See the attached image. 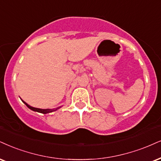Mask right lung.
<instances>
[{
    "label": "right lung",
    "mask_w": 161,
    "mask_h": 161,
    "mask_svg": "<svg viewBox=\"0 0 161 161\" xmlns=\"http://www.w3.org/2000/svg\"><path fill=\"white\" fill-rule=\"evenodd\" d=\"M23 102L24 104H25L26 106L29 109H31V110L33 111H35V112H38V113H41V114H49V113H51V112H53V111H56L58 110V109H59L61 108L60 107H58V108H53V109H40V108H33V107L30 106L29 104H27V103H26L25 102H24L23 100H21Z\"/></svg>",
    "instance_id": "add662e5"
}]
</instances>
